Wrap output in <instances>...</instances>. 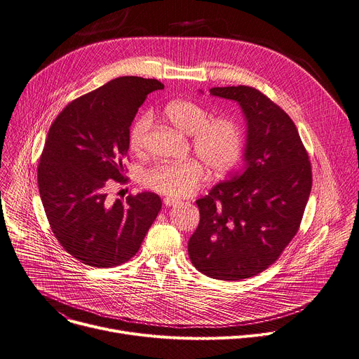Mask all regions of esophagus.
Returning <instances> with one entry per match:
<instances>
[{"instance_id":"34e87169","label":"esophagus","mask_w":359,"mask_h":359,"mask_svg":"<svg viewBox=\"0 0 359 359\" xmlns=\"http://www.w3.org/2000/svg\"><path fill=\"white\" fill-rule=\"evenodd\" d=\"M179 203L177 199H173V198H165L163 199V205L165 206H176Z\"/></svg>"}]
</instances>
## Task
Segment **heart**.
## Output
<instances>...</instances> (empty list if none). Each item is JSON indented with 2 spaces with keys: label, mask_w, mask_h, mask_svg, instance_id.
Wrapping results in <instances>:
<instances>
[{
  "label": "heart",
  "mask_w": 359,
  "mask_h": 359,
  "mask_svg": "<svg viewBox=\"0 0 359 359\" xmlns=\"http://www.w3.org/2000/svg\"><path fill=\"white\" fill-rule=\"evenodd\" d=\"M163 117L184 135H191L193 151L215 173L229 172L243 153V133L239 124L229 117L209 118V111L190 100H173ZM153 124L150 114H142L130 130V147L135 151L144 149ZM205 179V169L198 160L179 163H158L142 175L144 187L168 194L184 196L191 193Z\"/></svg>",
  "instance_id": "heart-1"
}]
</instances>
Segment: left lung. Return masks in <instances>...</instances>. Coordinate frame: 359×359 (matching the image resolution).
I'll use <instances>...</instances> for the list:
<instances>
[{
	"instance_id": "obj_1",
	"label": "left lung",
	"mask_w": 359,
	"mask_h": 359,
	"mask_svg": "<svg viewBox=\"0 0 359 359\" xmlns=\"http://www.w3.org/2000/svg\"><path fill=\"white\" fill-rule=\"evenodd\" d=\"M210 94L242 109L245 165L196 201L201 222L187 250L199 272L239 280L264 272L297 235L312 187L311 161L295 123L265 94L248 86Z\"/></svg>"
}]
</instances>
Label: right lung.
Returning a JSON list of instances; mask_svg holds the SVG:
<instances>
[{"label":"right lung","instance_id":"obj_1","mask_svg":"<svg viewBox=\"0 0 359 359\" xmlns=\"http://www.w3.org/2000/svg\"><path fill=\"white\" fill-rule=\"evenodd\" d=\"M156 79H114L66 106L53 121L39 165L41 202L60 245L81 264L111 268L132 259L161 209L156 193L110 201L126 183L130 126Z\"/></svg>","mask_w":359,"mask_h":359}]
</instances>
